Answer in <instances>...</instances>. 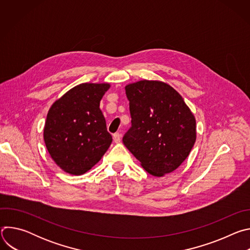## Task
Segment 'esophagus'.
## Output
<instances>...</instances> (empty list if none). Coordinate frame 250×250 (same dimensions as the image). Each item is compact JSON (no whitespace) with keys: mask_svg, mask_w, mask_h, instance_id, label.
Instances as JSON below:
<instances>
[{"mask_svg":"<svg viewBox=\"0 0 250 250\" xmlns=\"http://www.w3.org/2000/svg\"><path fill=\"white\" fill-rule=\"evenodd\" d=\"M113 138H114V141L116 142V144H119V142H121V134L119 132L114 133Z\"/></svg>","mask_w":250,"mask_h":250,"instance_id":"obj_1","label":"esophagus"}]
</instances>
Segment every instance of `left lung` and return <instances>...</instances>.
<instances>
[{
    "instance_id": "1",
    "label": "left lung",
    "mask_w": 250,
    "mask_h": 250,
    "mask_svg": "<svg viewBox=\"0 0 250 250\" xmlns=\"http://www.w3.org/2000/svg\"><path fill=\"white\" fill-rule=\"evenodd\" d=\"M131 126L124 145L153 176L179 167L196 141V121L183 98L171 86L144 80L125 87Z\"/></svg>"
}]
</instances>
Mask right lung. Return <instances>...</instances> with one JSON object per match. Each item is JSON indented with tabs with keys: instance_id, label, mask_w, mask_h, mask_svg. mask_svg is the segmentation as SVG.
I'll return each instance as SVG.
<instances>
[{
	"instance_id": "add662e5",
	"label": "right lung",
	"mask_w": 250,
	"mask_h": 250,
	"mask_svg": "<svg viewBox=\"0 0 250 250\" xmlns=\"http://www.w3.org/2000/svg\"><path fill=\"white\" fill-rule=\"evenodd\" d=\"M110 85L83 83L57 100L43 130L46 148L65 172L81 175L100 161L113 138L106 130L100 101Z\"/></svg>"
}]
</instances>
